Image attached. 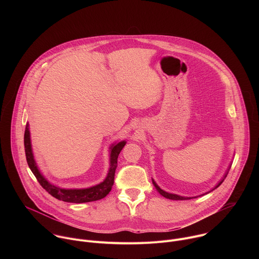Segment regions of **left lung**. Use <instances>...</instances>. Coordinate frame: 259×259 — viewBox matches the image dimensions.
<instances>
[{
    "label": "left lung",
    "instance_id": "obj_1",
    "mask_svg": "<svg viewBox=\"0 0 259 259\" xmlns=\"http://www.w3.org/2000/svg\"><path fill=\"white\" fill-rule=\"evenodd\" d=\"M231 166H232V164L230 165V167L228 168V170H227V172H226V174L224 175V178L221 179L216 186H215V188H213L211 191H209V192H207V193H205V194H203V195H201V196H204V195H206V194H208V193H210V192H212V191H214L215 189H217L221 183L224 182V180H225V178L227 177V175H228V173H229V171H230V169H231ZM153 180V184L155 186V188H156V190L159 192V194L160 195H162L164 198H167V199H170V200H190V199H195V198H198V197H182V196H179V195H176V194H171V193H168V192H165L164 190H162L158 184L156 183V181L154 180V179H152ZM201 196H199V197H201Z\"/></svg>",
    "mask_w": 259,
    "mask_h": 259
}]
</instances>
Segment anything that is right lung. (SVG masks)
Wrapping results in <instances>:
<instances>
[{"label":"right lung","instance_id":"1","mask_svg":"<svg viewBox=\"0 0 259 259\" xmlns=\"http://www.w3.org/2000/svg\"><path fill=\"white\" fill-rule=\"evenodd\" d=\"M126 144V140H122L120 142H115L109 147V168L106 177L104 180L96 186L86 188V189H62L59 188L55 184L48 181V179L42 174L38 165L35 163L32 149H31V141H30V132H29V125L26 123L25 131H24V150L26 161L28 164L29 169L38 179L42 188L46 190L51 196L54 198L67 202V203H87L93 202L100 199H103L112 190L115 179V172L118 165V157L123 147Z\"/></svg>","mask_w":259,"mask_h":259}]
</instances>
